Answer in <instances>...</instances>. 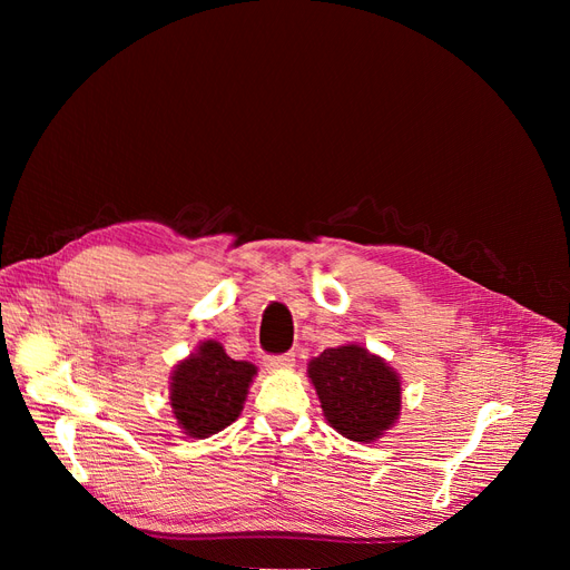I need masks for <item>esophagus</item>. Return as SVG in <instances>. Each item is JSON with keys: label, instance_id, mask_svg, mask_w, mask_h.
I'll return each instance as SVG.
<instances>
[{"label": "esophagus", "instance_id": "1", "mask_svg": "<svg viewBox=\"0 0 570 570\" xmlns=\"http://www.w3.org/2000/svg\"><path fill=\"white\" fill-rule=\"evenodd\" d=\"M266 366L273 371H281V368H289L295 366V354L287 352V354H275V356H266Z\"/></svg>", "mask_w": 570, "mask_h": 570}]
</instances>
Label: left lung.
I'll return each mask as SVG.
<instances>
[{
	"mask_svg": "<svg viewBox=\"0 0 570 570\" xmlns=\"http://www.w3.org/2000/svg\"><path fill=\"white\" fill-rule=\"evenodd\" d=\"M325 421L354 442H373L402 411V381L381 356L361 344L323 350L308 361Z\"/></svg>",
	"mask_w": 570,
	"mask_h": 570,
	"instance_id": "1",
	"label": "left lung"
}]
</instances>
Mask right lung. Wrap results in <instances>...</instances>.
I'll list each match as a JSON object with an SVG mask.
<instances>
[{
    "instance_id": "1",
    "label": "right lung",
    "mask_w": 570,
    "mask_h": 570,
    "mask_svg": "<svg viewBox=\"0 0 570 570\" xmlns=\"http://www.w3.org/2000/svg\"><path fill=\"white\" fill-rule=\"evenodd\" d=\"M256 366L235 361L216 340H204L195 354L170 373V409L183 433L209 438L243 413Z\"/></svg>"
}]
</instances>
